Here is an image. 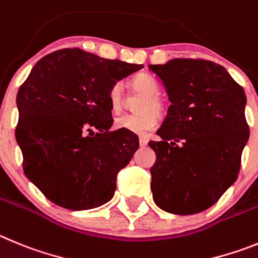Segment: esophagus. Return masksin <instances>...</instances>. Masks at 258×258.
Returning <instances> with one entry per match:
<instances>
[{
  "mask_svg": "<svg viewBox=\"0 0 258 258\" xmlns=\"http://www.w3.org/2000/svg\"><path fill=\"white\" fill-rule=\"evenodd\" d=\"M139 143H140V146H141V148H144V146L148 145V139L144 138V136H141V138L139 139Z\"/></svg>",
  "mask_w": 258,
  "mask_h": 258,
  "instance_id": "34e87169",
  "label": "esophagus"
}]
</instances>
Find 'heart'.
Masks as SVG:
<instances>
[{"label":"heart","mask_w":258,"mask_h":258,"mask_svg":"<svg viewBox=\"0 0 258 258\" xmlns=\"http://www.w3.org/2000/svg\"><path fill=\"white\" fill-rule=\"evenodd\" d=\"M131 89L136 94L143 95V99L136 105L139 113L120 115L115 119V128L126 130L132 134L145 135L155 128L159 115L164 113L163 100L161 95V86L155 78L145 73L138 74L131 80ZM109 104L113 113H118L123 108V87L119 82L110 87L108 94Z\"/></svg>","instance_id":"b5f03b06"}]
</instances>
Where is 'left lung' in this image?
Returning a JSON list of instances; mask_svg holds the SVG:
<instances>
[{
	"label": "left lung",
	"instance_id": "8db88e82",
	"mask_svg": "<svg viewBox=\"0 0 258 258\" xmlns=\"http://www.w3.org/2000/svg\"><path fill=\"white\" fill-rule=\"evenodd\" d=\"M163 82L171 105L150 141L155 204L175 215H194L221 198L238 178L249 139L244 90L224 67L202 59L149 66Z\"/></svg>",
	"mask_w": 258,
	"mask_h": 258
}]
</instances>
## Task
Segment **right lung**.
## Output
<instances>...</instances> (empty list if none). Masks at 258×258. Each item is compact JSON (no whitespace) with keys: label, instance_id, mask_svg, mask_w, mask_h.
I'll use <instances>...</instances> for the list:
<instances>
[{"label":"right lung","instance_id":"add662e5","mask_svg":"<svg viewBox=\"0 0 258 258\" xmlns=\"http://www.w3.org/2000/svg\"><path fill=\"white\" fill-rule=\"evenodd\" d=\"M143 66L62 48L37 62L16 95L23 169L43 196L72 211L113 198L139 138L113 124L109 90Z\"/></svg>","mask_w":258,"mask_h":258}]
</instances>
